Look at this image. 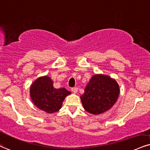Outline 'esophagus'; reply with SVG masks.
I'll use <instances>...</instances> for the list:
<instances>
[{"label": "esophagus", "mask_w": 150, "mask_h": 150, "mask_svg": "<svg viewBox=\"0 0 150 150\" xmlns=\"http://www.w3.org/2000/svg\"><path fill=\"white\" fill-rule=\"evenodd\" d=\"M71 91L74 92V93H77V92H78V88H76V87H74V88H71Z\"/></svg>", "instance_id": "esophagus-1"}]
</instances>
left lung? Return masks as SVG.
<instances>
[{
	"label": "left lung",
	"instance_id": "8db88e82",
	"mask_svg": "<svg viewBox=\"0 0 150 150\" xmlns=\"http://www.w3.org/2000/svg\"><path fill=\"white\" fill-rule=\"evenodd\" d=\"M81 96L83 106L86 111L99 115L111 108L118 99L120 87L110 76L95 74L92 77Z\"/></svg>",
	"mask_w": 150,
	"mask_h": 150
}]
</instances>
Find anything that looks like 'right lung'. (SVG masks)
Wrapping results in <instances>:
<instances>
[{"instance_id":"right-lung-1","label":"right lung","mask_w":150,"mask_h":150,"mask_svg":"<svg viewBox=\"0 0 150 150\" xmlns=\"http://www.w3.org/2000/svg\"><path fill=\"white\" fill-rule=\"evenodd\" d=\"M30 97L34 104L47 113H53L61 108L64 98L71 94L65 88L56 89L50 77L38 78L30 88Z\"/></svg>"}]
</instances>
